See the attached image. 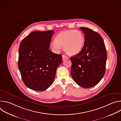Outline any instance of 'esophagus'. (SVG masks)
Returning a JSON list of instances; mask_svg holds the SVG:
<instances>
[{"instance_id":"esophagus-1","label":"esophagus","mask_w":121,"mask_h":121,"mask_svg":"<svg viewBox=\"0 0 121 121\" xmlns=\"http://www.w3.org/2000/svg\"><path fill=\"white\" fill-rule=\"evenodd\" d=\"M66 59H68V57H67L66 56H65V55H63V56H62V59H63V61H64V60H65Z\"/></svg>"}]
</instances>
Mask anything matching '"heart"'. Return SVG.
I'll return each mask as SVG.
<instances>
[{"mask_svg": "<svg viewBox=\"0 0 121 121\" xmlns=\"http://www.w3.org/2000/svg\"><path fill=\"white\" fill-rule=\"evenodd\" d=\"M85 43L83 34L76 30H65L59 32L52 43V47L56 50L64 47L65 52L70 56H75L82 50Z\"/></svg>", "mask_w": 121, "mask_h": 121, "instance_id": "heart-1", "label": "heart"}]
</instances>
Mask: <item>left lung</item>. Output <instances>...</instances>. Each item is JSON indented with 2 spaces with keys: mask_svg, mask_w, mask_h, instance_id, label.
<instances>
[{
  "mask_svg": "<svg viewBox=\"0 0 121 121\" xmlns=\"http://www.w3.org/2000/svg\"><path fill=\"white\" fill-rule=\"evenodd\" d=\"M80 29L84 33L85 43L79 54L70 57L71 74L77 84L90 88L98 84L105 74L107 51L99 34L88 28Z\"/></svg>",
  "mask_w": 121,
  "mask_h": 121,
  "instance_id": "obj_1",
  "label": "left lung"
}]
</instances>
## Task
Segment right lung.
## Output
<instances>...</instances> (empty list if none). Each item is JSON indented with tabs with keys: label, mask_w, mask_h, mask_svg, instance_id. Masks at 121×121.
I'll return each instance as SVG.
<instances>
[{
	"label": "right lung",
	"mask_w": 121,
	"mask_h": 121,
	"mask_svg": "<svg viewBox=\"0 0 121 121\" xmlns=\"http://www.w3.org/2000/svg\"><path fill=\"white\" fill-rule=\"evenodd\" d=\"M53 30L33 31L21 42L18 67L25 85L34 91H43L53 84L61 55L49 49Z\"/></svg>",
	"instance_id": "add662e5"
}]
</instances>
